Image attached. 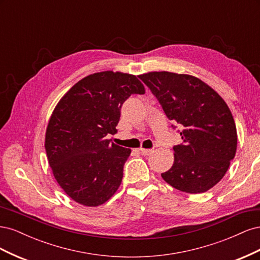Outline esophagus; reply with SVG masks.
<instances>
[{"label":"esophagus","instance_id":"esophagus-1","mask_svg":"<svg viewBox=\"0 0 260 260\" xmlns=\"http://www.w3.org/2000/svg\"><path fill=\"white\" fill-rule=\"evenodd\" d=\"M140 151H141V153H142L143 155H151L154 152V149H152V148H142V147H141Z\"/></svg>","mask_w":260,"mask_h":260}]
</instances>
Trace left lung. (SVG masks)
<instances>
[{"instance_id":"left-lung-1","label":"left lung","mask_w":260,"mask_h":260,"mask_svg":"<svg viewBox=\"0 0 260 260\" xmlns=\"http://www.w3.org/2000/svg\"><path fill=\"white\" fill-rule=\"evenodd\" d=\"M139 78L158 100L168 119L182 128L183 142L174 146V165L161 174L162 179L185 193L208 191L223 178L237 152V127L229 107L194 76L152 72Z\"/></svg>"}]
</instances>
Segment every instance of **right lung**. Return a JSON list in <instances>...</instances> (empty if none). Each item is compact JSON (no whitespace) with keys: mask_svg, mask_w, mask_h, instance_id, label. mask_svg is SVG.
<instances>
[{"mask_svg":"<svg viewBox=\"0 0 260 260\" xmlns=\"http://www.w3.org/2000/svg\"><path fill=\"white\" fill-rule=\"evenodd\" d=\"M144 93L136 76L108 70L86 76L60 99L44 146L54 178L70 199L95 207L116 193L131 149L106 136L117 132L123 102Z\"/></svg>","mask_w":260,"mask_h":260,"instance_id":"add662e5","label":"right lung"}]
</instances>
